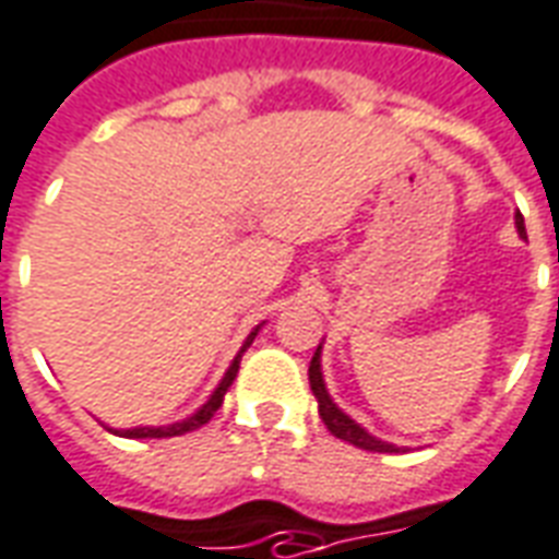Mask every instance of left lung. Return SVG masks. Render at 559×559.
Instances as JSON below:
<instances>
[{
	"instance_id": "obj_1",
	"label": "left lung",
	"mask_w": 559,
	"mask_h": 559,
	"mask_svg": "<svg viewBox=\"0 0 559 559\" xmlns=\"http://www.w3.org/2000/svg\"><path fill=\"white\" fill-rule=\"evenodd\" d=\"M515 223H519L521 235H527V231H524V217H521V214L515 217ZM309 386H312V393H316V399H319V414L333 438H340V441L345 443H354V447H360V450H369V452H396L393 443H384V441H378V438H372L369 431L360 429L348 414H342V411L330 402L328 390H324V378H321L319 352H316L312 364H309Z\"/></svg>"
}]
</instances>
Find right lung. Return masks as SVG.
<instances>
[{
	"mask_svg": "<svg viewBox=\"0 0 559 559\" xmlns=\"http://www.w3.org/2000/svg\"><path fill=\"white\" fill-rule=\"evenodd\" d=\"M252 340H255V333H250V340L243 342V348H240V354L250 348ZM240 354H238V357H235V364L229 366V372H226V378H223L217 390H214V396L207 399V405H202V411H195V414L190 419H185V423H175V426H163V429H128V431H118V435H121V438H178V435H187V431L202 429L207 419L217 414L219 405H223V396H226V390H229L231 381H235V374H238Z\"/></svg>",
	"mask_w": 559,
	"mask_h": 559,
	"instance_id": "right-lung-1",
	"label": "right lung"
}]
</instances>
